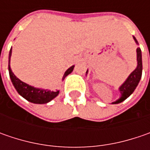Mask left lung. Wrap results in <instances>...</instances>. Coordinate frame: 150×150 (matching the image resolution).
I'll list each match as a JSON object with an SVG mask.
<instances>
[{"label": "left lung", "instance_id": "left-lung-1", "mask_svg": "<svg viewBox=\"0 0 150 150\" xmlns=\"http://www.w3.org/2000/svg\"><path fill=\"white\" fill-rule=\"evenodd\" d=\"M133 38H134L136 44L139 45V42L136 40V38L134 37H133ZM136 52H137V67L130 73L129 76L127 78V79L125 80L124 83L118 88V91L120 92V98H118V100L112 103V104L120 103L123 101L125 100L126 98H128L134 93V91L135 90L136 87L138 86V84H139L140 79H141L142 70H143L141 49L139 47H138ZM86 73H88V70H87Z\"/></svg>", "mask_w": 150, "mask_h": 150}]
</instances>
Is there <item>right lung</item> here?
Returning a JSON list of instances; mask_svg holds the SVG:
<instances>
[{
	"instance_id": "1",
	"label": "right lung",
	"mask_w": 150,
	"mask_h": 150,
	"mask_svg": "<svg viewBox=\"0 0 150 150\" xmlns=\"http://www.w3.org/2000/svg\"><path fill=\"white\" fill-rule=\"evenodd\" d=\"M11 48L9 52V61H8V70L9 74H10V78L11 80V83L13 84L14 88L17 91V93L20 94L21 97H23L27 101L33 103H38V104H44L47 103L50 101H52L59 94V90L58 91H51L48 89H43V88H35L33 86H31L29 84L26 83L22 81H21L18 78L16 77L14 73L12 72L10 66L11 62ZM74 66L70 67L67 70L63 77H62V81L65 79L68 74H70L73 71Z\"/></svg>"
}]
</instances>
